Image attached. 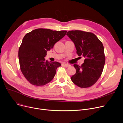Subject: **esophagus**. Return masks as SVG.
<instances>
[{"instance_id":"obj_1","label":"esophagus","mask_w":123,"mask_h":123,"mask_svg":"<svg viewBox=\"0 0 123 123\" xmlns=\"http://www.w3.org/2000/svg\"><path fill=\"white\" fill-rule=\"evenodd\" d=\"M62 66L65 67V68H68L70 66V65L68 64H66V63H62Z\"/></svg>"}]
</instances>
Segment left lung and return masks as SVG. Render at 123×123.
Wrapping results in <instances>:
<instances>
[{
    "instance_id": "left-lung-1",
    "label": "left lung",
    "mask_w": 123,
    "mask_h": 123,
    "mask_svg": "<svg viewBox=\"0 0 123 123\" xmlns=\"http://www.w3.org/2000/svg\"><path fill=\"white\" fill-rule=\"evenodd\" d=\"M67 35L74 43L78 55L85 57L81 66L74 65L76 73L71 76V80L80 88L91 87L98 80L104 68L105 55L102 43L91 32L73 30Z\"/></svg>"
}]
</instances>
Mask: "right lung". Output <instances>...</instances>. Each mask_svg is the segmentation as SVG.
<instances>
[{"instance_id": "add662e5", "label": "right lung", "mask_w": 123, "mask_h": 123, "mask_svg": "<svg viewBox=\"0 0 123 123\" xmlns=\"http://www.w3.org/2000/svg\"><path fill=\"white\" fill-rule=\"evenodd\" d=\"M67 31L39 28L27 33L19 47L20 69L27 80L37 86L45 85L54 78L58 62H49L44 57L48 50L66 35Z\"/></svg>"}]
</instances>
